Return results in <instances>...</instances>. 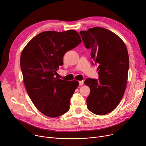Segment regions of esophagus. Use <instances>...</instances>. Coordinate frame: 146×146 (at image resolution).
I'll return each instance as SVG.
<instances>
[{"label": "esophagus", "instance_id": "34e87169", "mask_svg": "<svg viewBox=\"0 0 146 146\" xmlns=\"http://www.w3.org/2000/svg\"><path fill=\"white\" fill-rule=\"evenodd\" d=\"M79 85L82 86V85H83V84L84 82H83V80H80V81H79Z\"/></svg>", "mask_w": 146, "mask_h": 146}]
</instances>
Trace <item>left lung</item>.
I'll return each instance as SVG.
<instances>
[{
  "mask_svg": "<svg viewBox=\"0 0 146 146\" xmlns=\"http://www.w3.org/2000/svg\"><path fill=\"white\" fill-rule=\"evenodd\" d=\"M80 35L91 57L98 65L99 79L88 78L85 83L90 89L86 102L89 110L103 115L118 106L127 86L129 57L126 45L111 31L94 27L81 31Z\"/></svg>",
  "mask_w": 146,
  "mask_h": 146,
  "instance_id": "left-lung-1",
  "label": "left lung"
}]
</instances>
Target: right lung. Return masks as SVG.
Instances as JSON below:
<instances>
[{
	"label": "right lung",
	"mask_w": 146,
	"mask_h": 146,
	"mask_svg": "<svg viewBox=\"0 0 146 146\" xmlns=\"http://www.w3.org/2000/svg\"><path fill=\"white\" fill-rule=\"evenodd\" d=\"M82 42L74 30L42 32L31 40L21 56V68L27 93L36 108L55 118L70 108V98L79 86L76 80L55 78L65 53Z\"/></svg>",
	"instance_id": "right-lung-1"
}]
</instances>
